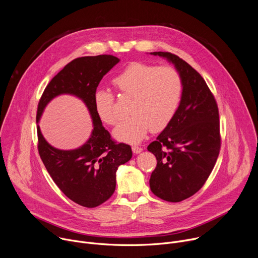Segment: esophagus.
Listing matches in <instances>:
<instances>
[{
	"label": "esophagus",
	"instance_id": "esophagus-1",
	"mask_svg": "<svg viewBox=\"0 0 258 258\" xmlns=\"http://www.w3.org/2000/svg\"><path fill=\"white\" fill-rule=\"evenodd\" d=\"M132 150H133V152L135 154H139V153H141L143 151V148H142V147H139V146H133L132 147Z\"/></svg>",
	"mask_w": 258,
	"mask_h": 258
}]
</instances>
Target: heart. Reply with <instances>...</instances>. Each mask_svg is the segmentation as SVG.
<instances>
[{
    "mask_svg": "<svg viewBox=\"0 0 258 258\" xmlns=\"http://www.w3.org/2000/svg\"><path fill=\"white\" fill-rule=\"evenodd\" d=\"M112 84L122 97L131 98V116L114 130V137L128 144L141 142L150 130L158 133L166 128L177 111L182 94L180 75L168 65L131 62L114 77ZM93 102L96 114L104 123L118 122L116 97L112 92L97 89Z\"/></svg>",
    "mask_w": 258,
    "mask_h": 258,
    "instance_id": "heart-1",
    "label": "heart"
}]
</instances>
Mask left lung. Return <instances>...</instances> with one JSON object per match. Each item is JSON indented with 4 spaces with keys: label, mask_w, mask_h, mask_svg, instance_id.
Wrapping results in <instances>:
<instances>
[{
    "label": "left lung",
    "mask_w": 258,
    "mask_h": 258,
    "mask_svg": "<svg viewBox=\"0 0 258 258\" xmlns=\"http://www.w3.org/2000/svg\"><path fill=\"white\" fill-rule=\"evenodd\" d=\"M172 62L182 81L177 111L166 128L148 146L157 160L150 177L154 195L179 202L197 193L210 175L219 154L218 107L200 73L169 52H153Z\"/></svg>",
    "instance_id": "obj_1"
}]
</instances>
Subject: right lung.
Listing matches in <instances>:
<instances>
[{
    "label": "right lung",
    "instance_id": "obj_1",
    "mask_svg": "<svg viewBox=\"0 0 258 258\" xmlns=\"http://www.w3.org/2000/svg\"><path fill=\"white\" fill-rule=\"evenodd\" d=\"M119 62L113 55L80 57L69 62L46 87L38 105L36 122L46 105L56 96L70 94L81 98L93 119L89 141L76 150H59L44 139L38 125V150L45 167L63 194L84 207L93 208L115 191L116 170L127 162L132 148L116 143L102 125L94 108V92L106 73Z\"/></svg>",
    "mask_w": 258,
    "mask_h": 258
}]
</instances>
